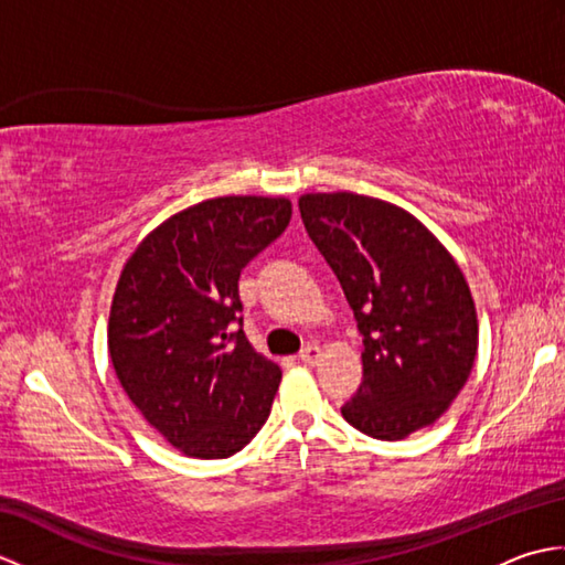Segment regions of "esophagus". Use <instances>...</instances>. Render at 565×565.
<instances>
[{"instance_id": "1", "label": "esophagus", "mask_w": 565, "mask_h": 565, "mask_svg": "<svg viewBox=\"0 0 565 565\" xmlns=\"http://www.w3.org/2000/svg\"><path fill=\"white\" fill-rule=\"evenodd\" d=\"M298 359H301L303 364H318V359H320V347H316V344H308V347H303L301 350V354H298Z\"/></svg>"}]
</instances>
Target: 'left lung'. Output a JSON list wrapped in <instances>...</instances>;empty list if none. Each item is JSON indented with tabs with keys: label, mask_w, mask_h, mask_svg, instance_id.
I'll return each mask as SVG.
<instances>
[{
	"label": "left lung",
	"mask_w": 565,
	"mask_h": 565,
	"mask_svg": "<svg viewBox=\"0 0 565 565\" xmlns=\"http://www.w3.org/2000/svg\"><path fill=\"white\" fill-rule=\"evenodd\" d=\"M354 310L364 381L342 417L395 441L435 425L471 376L478 318L459 264L413 213L352 191L298 199Z\"/></svg>",
	"instance_id": "left-lung-1"
}]
</instances>
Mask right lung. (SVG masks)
Masks as SVG:
<instances>
[{
	"instance_id": "add662e5",
	"label": "right lung",
	"mask_w": 565,
	"mask_h": 565,
	"mask_svg": "<svg viewBox=\"0 0 565 565\" xmlns=\"http://www.w3.org/2000/svg\"><path fill=\"white\" fill-rule=\"evenodd\" d=\"M289 221L291 201L281 196L201 201L154 227L116 284V376L142 417L186 456L225 459L267 423L281 369L245 338L237 279Z\"/></svg>"
}]
</instances>
